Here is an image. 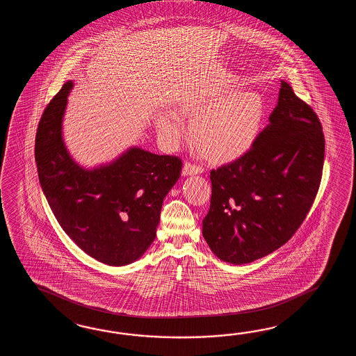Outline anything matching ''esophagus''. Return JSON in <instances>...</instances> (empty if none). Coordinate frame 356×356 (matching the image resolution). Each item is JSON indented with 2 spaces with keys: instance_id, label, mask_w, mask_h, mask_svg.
<instances>
[{
  "instance_id": "obj_1",
  "label": "esophagus",
  "mask_w": 356,
  "mask_h": 356,
  "mask_svg": "<svg viewBox=\"0 0 356 356\" xmlns=\"http://www.w3.org/2000/svg\"><path fill=\"white\" fill-rule=\"evenodd\" d=\"M204 169L202 165H200V164H195V163H192V161H186L184 163V165H183V175H200V173H202Z\"/></svg>"
}]
</instances>
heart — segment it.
I'll list each match as a JSON object with an SVG mask.
<instances>
[{
	"label": "heart",
	"mask_w": 356,
	"mask_h": 356,
	"mask_svg": "<svg viewBox=\"0 0 356 356\" xmlns=\"http://www.w3.org/2000/svg\"><path fill=\"white\" fill-rule=\"evenodd\" d=\"M192 117L191 132L197 145L213 158H230L253 141L264 115V102L254 91L227 90L212 98H193L181 108ZM160 135L170 144L181 138L184 123L177 113L156 120Z\"/></svg>",
	"instance_id": "heart-1"
}]
</instances>
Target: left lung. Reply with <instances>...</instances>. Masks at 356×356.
Returning <instances> with one entry per match:
<instances>
[{"label": "left lung", "mask_w": 356, "mask_h": 356, "mask_svg": "<svg viewBox=\"0 0 356 356\" xmlns=\"http://www.w3.org/2000/svg\"><path fill=\"white\" fill-rule=\"evenodd\" d=\"M325 135L317 113L281 81L270 124L241 158L212 169L202 234L216 257L250 264L296 234L317 196Z\"/></svg>", "instance_id": "obj_1"}]
</instances>
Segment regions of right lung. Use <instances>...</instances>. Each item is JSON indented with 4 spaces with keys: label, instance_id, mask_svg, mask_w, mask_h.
I'll use <instances>...</instances> for the list:
<instances>
[{
    "label": "right lung",
    "instance_id": "right-lung-1",
    "mask_svg": "<svg viewBox=\"0 0 356 356\" xmlns=\"http://www.w3.org/2000/svg\"><path fill=\"white\" fill-rule=\"evenodd\" d=\"M72 81L48 103L35 136L39 181L56 219L95 259L129 265L156 236L164 197L181 177V158L132 147L109 165L85 170L63 145L62 117Z\"/></svg>",
    "mask_w": 356,
    "mask_h": 356
}]
</instances>
